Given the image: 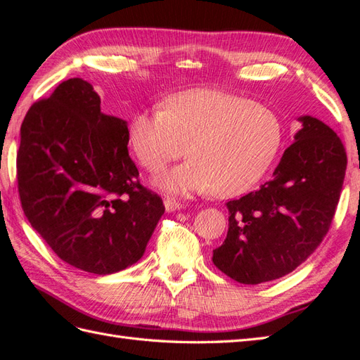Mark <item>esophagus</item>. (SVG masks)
I'll list each match as a JSON object with an SVG mask.
<instances>
[{
	"label": "esophagus",
	"instance_id": "obj_1",
	"mask_svg": "<svg viewBox=\"0 0 360 360\" xmlns=\"http://www.w3.org/2000/svg\"><path fill=\"white\" fill-rule=\"evenodd\" d=\"M164 205H165L167 212H174V210L182 209V204H181L179 201L172 200V198H165V200H164Z\"/></svg>",
	"mask_w": 360,
	"mask_h": 360
}]
</instances>
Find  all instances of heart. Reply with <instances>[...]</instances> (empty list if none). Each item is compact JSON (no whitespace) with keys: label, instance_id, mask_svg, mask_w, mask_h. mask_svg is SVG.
Masks as SVG:
<instances>
[{"label":"heart","instance_id":"obj_1","mask_svg":"<svg viewBox=\"0 0 360 360\" xmlns=\"http://www.w3.org/2000/svg\"><path fill=\"white\" fill-rule=\"evenodd\" d=\"M129 145L150 173L190 159L158 178L172 193L209 192L227 198L248 192L271 167L283 127L267 105L226 91L200 88L172 96L164 110L142 111L129 124Z\"/></svg>","mask_w":360,"mask_h":360}]
</instances>
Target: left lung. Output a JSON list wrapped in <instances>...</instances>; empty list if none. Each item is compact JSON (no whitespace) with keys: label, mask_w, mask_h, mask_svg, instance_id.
<instances>
[{"label":"left lung","mask_w":360,"mask_h":360,"mask_svg":"<svg viewBox=\"0 0 360 360\" xmlns=\"http://www.w3.org/2000/svg\"><path fill=\"white\" fill-rule=\"evenodd\" d=\"M283 153L272 178L227 202L229 232L212 262L244 285L285 277L300 266L330 231L345 179L340 137L316 117Z\"/></svg>","instance_id":"left-lung-1"}]
</instances>
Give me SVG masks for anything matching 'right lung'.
<instances>
[{
    "label": "right lung",
    "mask_w": 360,
    "mask_h": 360,
    "mask_svg": "<svg viewBox=\"0 0 360 360\" xmlns=\"http://www.w3.org/2000/svg\"><path fill=\"white\" fill-rule=\"evenodd\" d=\"M128 141L127 122L103 114L82 79L60 83L21 124V207L56 255L85 272L136 263L165 212L162 198L141 184Z\"/></svg>",
    "instance_id": "1"
}]
</instances>
